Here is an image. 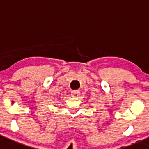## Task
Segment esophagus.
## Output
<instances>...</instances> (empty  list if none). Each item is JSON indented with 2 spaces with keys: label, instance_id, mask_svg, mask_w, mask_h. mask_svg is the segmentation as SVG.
<instances>
[{
  "label": "esophagus",
  "instance_id": "obj_1",
  "mask_svg": "<svg viewBox=\"0 0 149 149\" xmlns=\"http://www.w3.org/2000/svg\"><path fill=\"white\" fill-rule=\"evenodd\" d=\"M80 94V92L79 91H77V90H74V91H71V96L73 97H78Z\"/></svg>",
  "mask_w": 149,
  "mask_h": 149
}]
</instances>
